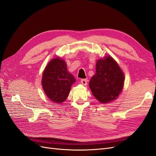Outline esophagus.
<instances>
[{
	"label": "esophagus",
	"instance_id": "esophagus-1",
	"mask_svg": "<svg viewBox=\"0 0 156 156\" xmlns=\"http://www.w3.org/2000/svg\"><path fill=\"white\" fill-rule=\"evenodd\" d=\"M81 83L82 84H83V85H87V79H82L81 80Z\"/></svg>",
	"mask_w": 156,
	"mask_h": 156
}]
</instances>
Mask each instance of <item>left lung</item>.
I'll list each match as a JSON object with an SVG mask.
<instances>
[{
	"label": "left lung",
	"instance_id": "obj_1",
	"mask_svg": "<svg viewBox=\"0 0 156 156\" xmlns=\"http://www.w3.org/2000/svg\"><path fill=\"white\" fill-rule=\"evenodd\" d=\"M124 75L119 65L111 56L97 61L96 74L89 86L94 96L101 103L114 100L124 86Z\"/></svg>",
	"mask_w": 156,
	"mask_h": 156
}]
</instances>
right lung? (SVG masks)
Here are the masks:
<instances>
[{"mask_svg": "<svg viewBox=\"0 0 156 156\" xmlns=\"http://www.w3.org/2000/svg\"><path fill=\"white\" fill-rule=\"evenodd\" d=\"M75 81L72 74L68 72L64 61L56 58L46 66L41 83L47 96L53 102L60 103L67 99Z\"/></svg>", "mask_w": 156, "mask_h": 156, "instance_id": "right-lung-1", "label": "right lung"}]
</instances>
